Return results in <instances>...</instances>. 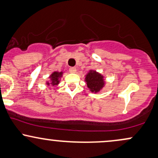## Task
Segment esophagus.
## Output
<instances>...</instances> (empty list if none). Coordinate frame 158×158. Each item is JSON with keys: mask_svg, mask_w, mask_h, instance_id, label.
Here are the masks:
<instances>
[{"mask_svg": "<svg viewBox=\"0 0 158 158\" xmlns=\"http://www.w3.org/2000/svg\"><path fill=\"white\" fill-rule=\"evenodd\" d=\"M76 68L74 67H71L69 68V72H70L71 73H75L76 72Z\"/></svg>", "mask_w": 158, "mask_h": 158, "instance_id": "1", "label": "esophagus"}]
</instances>
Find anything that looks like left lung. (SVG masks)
<instances>
[{
	"instance_id": "obj_1",
	"label": "left lung",
	"mask_w": 158,
	"mask_h": 158,
	"mask_svg": "<svg viewBox=\"0 0 158 158\" xmlns=\"http://www.w3.org/2000/svg\"><path fill=\"white\" fill-rule=\"evenodd\" d=\"M102 76L96 72H90L88 73L86 77V84L88 88L92 92H98L104 86V81Z\"/></svg>"
}]
</instances>
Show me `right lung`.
Masks as SVG:
<instances>
[{
    "instance_id": "1",
    "label": "right lung",
    "mask_w": 158,
    "mask_h": 158,
    "mask_svg": "<svg viewBox=\"0 0 158 158\" xmlns=\"http://www.w3.org/2000/svg\"><path fill=\"white\" fill-rule=\"evenodd\" d=\"M62 74V72H57L52 73V75L50 77H51V81H52L51 84L52 86L56 85V84H59V77H61ZM47 85H50V83L47 82Z\"/></svg>"
}]
</instances>
